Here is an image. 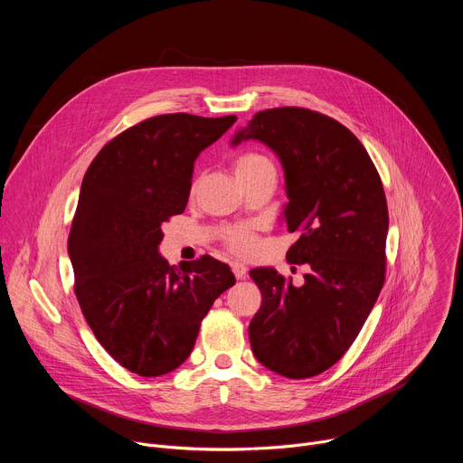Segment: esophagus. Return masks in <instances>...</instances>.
<instances>
[{
    "label": "esophagus",
    "mask_w": 463,
    "mask_h": 463,
    "mask_svg": "<svg viewBox=\"0 0 463 463\" xmlns=\"http://www.w3.org/2000/svg\"><path fill=\"white\" fill-rule=\"evenodd\" d=\"M231 268H232V273H234V277H236L238 280L245 279V275H247V268L243 266V263L234 261V263H231Z\"/></svg>",
    "instance_id": "esophagus-1"
}]
</instances>
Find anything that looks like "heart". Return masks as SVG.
Segmentation results:
<instances>
[{
	"label": "heart",
	"instance_id": "1",
	"mask_svg": "<svg viewBox=\"0 0 463 463\" xmlns=\"http://www.w3.org/2000/svg\"><path fill=\"white\" fill-rule=\"evenodd\" d=\"M234 172H236V177L241 179V177H250L261 172H275V166L268 157H263L260 154H245L236 159ZM227 243L234 252H240V254H247L254 249V238L250 231L245 227L231 231Z\"/></svg>",
	"mask_w": 463,
	"mask_h": 463
}]
</instances>
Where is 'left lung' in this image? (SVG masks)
<instances>
[{"label": "left lung", "mask_w": 463, "mask_h": 463, "mask_svg": "<svg viewBox=\"0 0 463 463\" xmlns=\"http://www.w3.org/2000/svg\"><path fill=\"white\" fill-rule=\"evenodd\" d=\"M243 141L277 154L289 200L282 218L300 232L288 260L309 268L298 288L273 268L249 273L261 291L250 348L271 372L313 377L346 354L381 293L388 234L381 177L346 126L311 109L260 111L231 146Z\"/></svg>", "instance_id": "obj_1"}]
</instances>
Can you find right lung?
<instances>
[{
	"label": "right lung",
	"instance_id": "right-lung-1",
	"mask_svg": "<svg viewBox=\"0 0 463 463\" xmlns=\"http://www.w3.org/2000/svg\"><path fill=\"white\" fill-rule=\"evenodd\" d=\"M234 122L146 118L109 141L84 175L68 241L75 293L102 348L137 375L181 366L203 317L236 282L211 256L177 269L159 254L163 223L186 207L197 156Z\"/></svg>",
	"mask_w": 463,
	"mask_h": 463
}]
</instances>
